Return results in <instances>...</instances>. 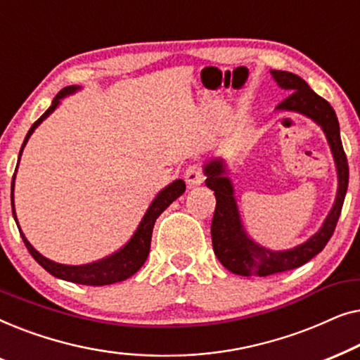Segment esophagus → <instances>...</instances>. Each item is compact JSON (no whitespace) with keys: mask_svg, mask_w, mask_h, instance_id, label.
<instances>
[{"mask_svg":"<svg viewBox=\"0 0 360 360\" xmlns=\"http://www.w3.org/2000/svg\"><path fill=\"white\" fill-rule=\"evenodd\" d=\"M184 179L186 181V185L190 186V188H193V186H198L200 184H203L205 180V175H203V169L198 164H193L190 165L188 169L185 170L184 174Z\"/></svg>","mask_w":360,"mask_h":360,"instance_id":"esophagus-1","label":"esophagus"}]
</instances>
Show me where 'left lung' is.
<instances>
[{"label": "left lung", "instance_id": "obj_1", "mask_svg": "<svg viewBox=\"0 0 360 360\" xmlns=\"http://www.w3.org/2000/svg\"><path fill=\"white\" fill-rule=\"evenodd\" d=\"M274 80L290 95L277 106L280 111H293L304 115L323 127L326 139L331 147L334 162L338 169V195L333 210L324 219L321 229L311 236L307 243L288 250H269L254 243L245 234L244 226L234 198V188L226 176V165L221 159H214L205 165L206 186L214 191L216 210L211 221V240L216 257L229 272L243 277H267V275L287 272L307 264L314 255L321 252L336 229L341 216L342 203L346 198L349 185V165L346 152L342 149L339 122L333 106L316 95L308 83L298 75L283 70H270Z\"/></svg>", "mask_w": 360, "mask_h": 360}]
</instances>
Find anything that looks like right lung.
<instances>
[{"label": "right lung", "mask_w": 360, "mask_h": 360, "mask_svg": "<svg viewBox=\"0 0 360 360\" xmlns=\"http://www.w3.org/2000/svg\"><path fill=\"white\" fill-rule=\"evenodd\" d=\"M77 90H80V86H67L57 93V96L53 98L51 108H49V110L44 112V115L39 117L36 122H34L31 129H29L26 139H24V142H22L21 152L24 149V146H26L27 139L34 132V129H36V127L41 124V122L46 120V117L51 115V112L56 110L58 105H60L62 98H65L67 95H72V93H75ZM21 152H19V157H21ZM13 190H14V176L11 181V206H13V216H14V219H16ZM184 191H185L184 180H175L174 184L165 186V188L155 196L149 208H147L144 218L141 219L136 233L132 234V238L129 240H127L124 248H121L117 252L110 255V257L101 259V260H98V262H93V264L63 265V264L53 262V260H49L47 257H44L42 254H39L37 250L32 248L31 243L26 239V236L22 234L21 229H19V233H21V238L24 240V244H26L29 254L36 259V262L41 265V267H44L49 274L53 275V277L67 280V282H73V283L91 285V287H101V285H111L116 282H122V280L129 278L131 275H134L137 270L144 265L147 255H149V250H150L152 229H154L155 219L159 218L162 213H164V210H167V206H170V203H174V201L179 198L180 195H184ZM16 223H18V219H16Z\"/></svg>", "instance_id": "right-lung-1"}]
</instances>
